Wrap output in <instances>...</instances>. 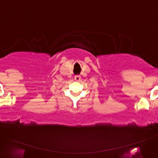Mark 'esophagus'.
Returning <instances> with one entry per match:
<instances>
[{
  "instance_id": "1",
  "label": "esophagus",
  "mask_w": 158,
  "mask_h": 158,
  "mask_svg": "<svg viewBox=\"0 0 158 158\" xmlns=\"http://www.w3.org/2000/svg\"><path fill=\"white\" fill-rule=\"evenodd\" d=\"M74 79L76 81H79L81 79V76H75V77H74Z\"/></svg>"
}]
</instances>
